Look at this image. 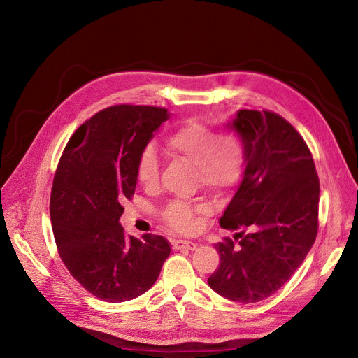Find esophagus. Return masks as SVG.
I'll list each match as a JSON object with an SVG mask.
<instances>
[{
  "label": "esophagus",
  "mask_w": 358,
  "mask_h": 358,
  "mask_svg": "<svg viewBox=\"0 0 358 358\" xmlns=\"http://www.w3.org/2000/svg\"><path fill=\"white\" fill-rule=\"evenodd\" d=\"M173 248L174 250H190V251H194L197 248V243L192 242V241L176 239V241H173Z\"/></svg>",
  "instance_id": "esophagus-1"
}]
</instances>
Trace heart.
<instances>
[{
    "label": "heart",
    "mask_w": 358,
    "mask_h": 358,
    "mask_svg": "<svg viewBox=\"0 0 358 358\" xmlns=\"http://www.w3.org/2000/svg\"><path fill=\"white\" fill-rule=\"evenodd\" d=\"M166 149L174 158L196 166L201 187L213 193L227 192L239 181L245 150L241 139L234 134H216V130L200 122H189L166 138ZM136 180L150 189L158 182L159 159L152 145H146L135 166ZM204 204L182 200L169 201L161 210L166 227L177 232H192L196 228V213H206Z\"/></svg>",
    "instance_id": "1"
}]
</instances>
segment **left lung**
Returning a JSON list of instances; mask_svg holds the SVG:
<instances>
[{
    "instance_id": "8db88e82",
    "label": "left lung",
    "mask_w": 358,
    "mask_h": 358,
    "mask_svg": "<svg viewBox=\"0 0 358 358\" xmlns=\"http://www.w3.org/2000/svg\"><path fill=\"white\" fill-rule=\"evenodd\" d=\"M245 150L242 181L220 227L219 268L209 286L238 303L261 302L300 267L317 234L319 178L297 130L273 111L239 110L227 123Z\"/></svg>"
}]
</instances>
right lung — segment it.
I'll use <instances>...</instances> for the list:
<instances>
[{
	"label": "right lung",
	"instance_id": "right-lung-1",
	"mask_svg": "<svg viewBox=\"0 0 358 358\" xmlns=\"http://www.w3.org/2000/svg\"><path fill=\"white\" fill-rule=\"evenodd\" d=\"M168 119L161 107H107L77 129L56 168L50 194L56 247L72 277L104 302L143 294L171 252L164 236H127L119 222L123 201L136 189L141 150Z\"/></svg>",
	"mask_w": 358,
	"mask_h": 358
}]
</instances>
